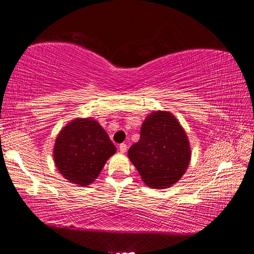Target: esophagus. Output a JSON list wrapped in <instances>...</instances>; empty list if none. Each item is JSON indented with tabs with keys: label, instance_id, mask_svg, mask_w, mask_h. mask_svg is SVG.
<instances>
[{
	"label": "esophagus",
	"instance_id": "34e87169",
	"mask_svg": "<svg viewBox=\"0 0 254 254\" xmlns=\"http://www.w3.org/2000/svg\"><path fill=\"white\" fill-rule=\"evenodd\" d=\"M119 150H120V152L121 153H124L127 151V144L126 143H121L119 145Z\"/></svg>",
	"mask_w": 254,
	"mask_h": 254
}]
</instances>
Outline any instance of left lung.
I'll list each match as a JSON object with an SVG mask.
<instances>
[{"label": "left lung", "instance_id": "obj_1", "mask_svg": "<svg viewBox=\"0 0 254 254\" xmlns=\"http://www.w3.org/2000/svg\"><path fill=\"white\" fill-rule=\"evenodd\" d=\"M127 156L145 185L162 189L183 177L191 153L177 119L169 112L158 111L144 120L140 140L131 145Z\"/></svg>", "mask_w": 254, "mask_h": 254}]
</instances>
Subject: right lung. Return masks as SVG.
Returning <instances> with one entry per match:
<instances>
[{"mask_svg": "<svg viewBox=\"0 0 254 254\" xmlns=\"http://www.w3.org/2000/svg\"><path fill=\"white\" fill-rule=\"evenodd\" d=\"M115 151L117 148L100 123L91 118L75 119L59 132L54 160L64 178L87 186L98 177Z\"/></svg>", "mask_w": 254, "mask_h": 254, "instance_id": "add662e5", "label": "right lung"}]
</instances>
